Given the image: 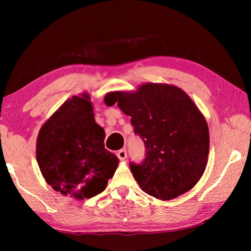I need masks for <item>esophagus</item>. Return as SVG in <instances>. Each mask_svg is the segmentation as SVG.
Listing matches in <instances>:
<instances>
[{
    "mask_svg": "<svg viewBox=\"0 0 251 251\" xmlns=\"http://www.w3.org/2000/svg\"><path fill=\"white\" fill-rule=\"evenodd\" d=\"M116 155H117V157L121 159V161H123V159H125L127 157V152H126L125 149H122V150L117 151Z\"/></svg>",
    "mask_w": 251,
    "mask_h": 251,
    "instance_id": "obj_1",
    "label": "esophagus"
}]
</instances>
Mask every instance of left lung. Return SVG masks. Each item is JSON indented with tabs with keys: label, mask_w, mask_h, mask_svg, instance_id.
I'll return each instance as SVG.
<instances>
[{
	"label": "left lung",
	"mask_w": 251,
	"mask_h": 251,
	"mask_svg": "<svg viewBox=\"0 0 251 251\" xmlns=\"http://www.w3.org/2000/svg\"><path fill=\"white\" fill-rule=\"evenodd\" d=\"M105 102H117L131 116L135 134L145 143V159L129 164L143 192L168 201L193 188L205 172L209 131L205 117L182 89L148 83L136 93L108 94Z\"/></svg>",
	"instance_id": "left-lung-1"
}]
</instances>
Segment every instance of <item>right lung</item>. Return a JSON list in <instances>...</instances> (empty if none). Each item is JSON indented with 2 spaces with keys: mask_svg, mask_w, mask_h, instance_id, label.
I'll return each instance as SVG.
<instances>
[{
  "mask_svg": "<svg viewBox=\"0 0 251 251\" xmlns=\"http://www.w3.org/2000/svg\"><path fill=\"white\" fill-rule=\"evenodd\" d=\"M87 95L67 100L42 126L36 159L46 182L63 195L90 199L104 191L119 158L104 148Z\"/></svg>",
  "mask_w": 251,
  "mask_h": 251,
  "instance_id": "1",
  "label": "right lung"
}]
</instances>
